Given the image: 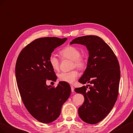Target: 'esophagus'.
Segmentation results:
<instances>
[{"label": "esophagus", "mask_w": 133, "mask_h": 133, "mask_svg": "<svg viewBox=\"0 0 133 133\" xmlns=\"http://www.w3.org/2000/svg\"><path fill=\"white\" fill-rule=\"evenodd\" d=\"M71 91L74 92V88L72 85H71Z\"/></svg>", "instance_id": "esophagus-1"}]
</instances>
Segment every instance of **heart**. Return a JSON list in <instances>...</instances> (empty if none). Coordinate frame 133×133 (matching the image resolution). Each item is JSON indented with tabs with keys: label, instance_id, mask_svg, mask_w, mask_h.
I'll use <instances>...</instances> for the list:
<instances>
[{
	"label": "heart",
	"instance_id": "obj_1",
	"mask_svg": "<svg viewBox=\"0 0 133 133\" xmlns=\"http://www.w3.org/2000/svg\"><path fill=\"white\" fill-rule=\"evenodd\" d=\"M60 56L62 58H67L72 61L71 67H77L79 69H83L85 66V60L81 56V52L78 49L74 46L69 45L63 48L59 52ZM49 63L54 70L59 69V61L57 57L51 54L48 58ZM79 76L78 72L76 70H72L66 72H61L58 75L59 80L69 83H73Z\"/></svg>",
	"mask_w": 133,
	"mask_h": 133
}]
</instances>
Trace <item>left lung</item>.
Returning a JSON list of instances; mask_svg holds the SVG:
<instances>
[{
    "mask_svg": "<svg viewBox=\"0 0 133 133\" xmlns=\"http://www.w3.org/2000/svg\"><path fill=\"white\" fill-rule=\"evenodd\" d=\"M75 43L85 45L89 51L86 69L78 82L91 84L75 89L85 98L78 115L84 122L95 124L109 114L115 104L120 79L119 63L111 48L99 37H79L70 44Z\"/></svg>",
    "mask_w": 133,
    "mask_h": 133,
    "instance_id": "1",
    "label": "left lung"
}]
</instances>
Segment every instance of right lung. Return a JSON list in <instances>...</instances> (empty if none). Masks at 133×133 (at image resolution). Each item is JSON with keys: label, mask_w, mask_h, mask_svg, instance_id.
<instances>
[{"label": "right lung", "mask_w": 133, "mask_h": 133, "mask_svg": "<svg viewBox=\"0 0 133 133\" xmlns=\"http://www.w3.org/2000/svg\"><path fill=\"white\" fill-rule=\"evenodd\" d=\"M67 39H36L23 49L17 60L15 71L22 100L31 115L41 123H50L57 119L71 95L67 82L60 81L56 88L46 84L47 79L56 81L57 78L49 63V57Z\"/></svg>", "instance_id": "1"}]
</instances>
